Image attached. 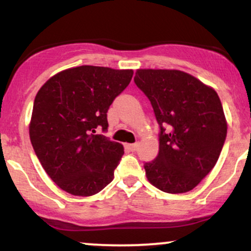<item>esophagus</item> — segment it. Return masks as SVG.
<instances>
[{
	"label": "esophagus",
	"mask_w": 251,
	"mask_h": 251,
	"mask_svg": "<svg viewBox=\"0 0 251 251\" xmlns=\"http://www.w3.org/2000/svg\"><path fill=\"white\" fill-rule=\"evenodd\" d=\"M125 146H126V149L129 150L131 152L137 151V149H138V144L137 143H135V144H126Z\"/></svg>",
	"instance_id": "1"
}]
</instances>
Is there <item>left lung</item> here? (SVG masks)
Segmentation results:
<instances>
[{"label": "left lung", "instance_id": "8db88e82", "mask_svg": "<svg viewBox=\"0 0 251 251\" xmlns=\"http://www.w3.org/2000/svg\"><path fill=\"white\" fill-rule=\"evenodd\" d=\"M134 82L153 107L159 153L144 164L152 185L168 194L191 191L217 163L226 120L214 88L177 70H138Z\"/></svg>", "mask_w": 251, "mask_h": 251}]
</instances>
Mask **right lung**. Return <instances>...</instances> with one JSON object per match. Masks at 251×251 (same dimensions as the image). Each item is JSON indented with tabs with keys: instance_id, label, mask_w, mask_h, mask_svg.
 <instances>
[{
	"instance_id": "1",
	"label": "right lung",
	"mask_w": 251,
	"mask_h": 251,
	"mask_svg": "<svg viewBox=\"0 0 251 251\" xmlns=\"http://www.w3.org/2000/svg\"><path fill=\"white\" fill-rule=\"evenodd\" d=\"M132 75V70L80 66L55 74L37 92L30 142L42 168L63 191L87 197L113 180L123 145L94 133L106 132L109 106Z\"/></svg>"
}]
</instances>
